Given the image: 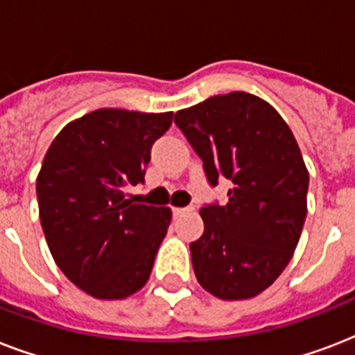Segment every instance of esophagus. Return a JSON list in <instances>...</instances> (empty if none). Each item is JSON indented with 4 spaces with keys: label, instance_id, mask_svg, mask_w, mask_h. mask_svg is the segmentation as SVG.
I'll return each mask as SVG.
<instances>
[{
    "label": "esophagus",
    "instance_id": "34e87169",
    "mask_svg": "<svg viewBox=\"0 0 355 355\" xmlns=\"http://www.w3.org/2000/svg\"><path fill=\"white\" fill-rule=\"evenodd\" d=\"M189 208H173V216L178 217V216H182V214H186Z\"/></svg>",
    "mask_w": 355,
    "mask_h": 355
}]
</instances>
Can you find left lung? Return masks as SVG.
I'll return each instance as SVG.
<instances>
[{"mask_svg": "<svg viewBox=\"0 0 355 355\" xmlns=\"http://www.w3.org/2000/svg\"><path fill=\"white\" fill-rule=\"evenodd\" d=\"M175 123L205 162L211 186L232 182L225 206H205L189 245L197 280L221 300L265 291L286 269L308 214V167L275 107L230 92L184 108Z\"/></svg>", "mask_w": 355, "mask_h": 355, "instance_id": "obj_1", "label": "left lung"}]
</instances>
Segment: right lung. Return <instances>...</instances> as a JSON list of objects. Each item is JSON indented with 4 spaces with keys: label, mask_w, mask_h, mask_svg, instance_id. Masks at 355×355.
<instances>
[{
    "label": "right lung",
    "mask_w": 355,
    "mask_h": 355,
    "mask_svg": "<svg viewBox=\"0 0 355 355\" xmlns=\"http://www.w3.org/2000/svg\"><path fill=\"white\" fill-rule=\"evenodd\" d=\"M173 112L99 108L53 139L36 177L40 223L58 269L99 300L147 284L171 223L167 206L134 205L125 186L144 182L150 147Z\"/></svg>",
    "instance_id": "1"
}]
</instances>
